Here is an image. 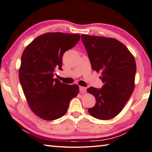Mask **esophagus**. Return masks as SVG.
Segmentation results:
<instances>
[{
  "label": "esophagus",
  "instance_id": "34e87169",
  "mask_svg": "<svg viewBox=\"0 0 152 152\" xmlns=\"http://www.w3.org/2000/svg\"><path fill=\"white\" fill-rule=\"evenodd\" d=\"M79 88H80V92L81 93H84L86 92V88H85V87L80 86Z\"/></svg>",
  "mask_w": 152,
  "mask_h": 152
}]
</instances>
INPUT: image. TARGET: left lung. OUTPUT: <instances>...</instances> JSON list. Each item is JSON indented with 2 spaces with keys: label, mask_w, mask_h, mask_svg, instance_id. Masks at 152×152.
Listing matches in <instances>:
<instances>
[{
  "label": "left lung",
  "mask_w": 152,
  "mask_h": 152,
  "mask_svg": "<svg viewBox=\"0 0 152 152\" xmlns=\"http://www.w3.org/2000/svg\"><path fill=\"white\" fill-rule=\"evenodd\" d=\"M93 70L101 72L104 84L100 89L90 87L96 104L88 109L93 117L106 120L124 108L135 86L136 64L133 55L122 42L113 38L82 34Z\"/></svg>",
  "instance_id": "8db88e82"
}]
</instances>
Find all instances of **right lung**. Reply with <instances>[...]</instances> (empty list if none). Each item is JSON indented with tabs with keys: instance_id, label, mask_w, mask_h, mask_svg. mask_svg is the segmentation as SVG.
Instances as JSON below:
<instances>
[{
	"instance_id": "add662e5",
	"label": "right lung",
	"mask_w": 152,
	"mask_h": 152,
	"mask_svg": "<svg viewBox=\"0 0 152 152\" xmlns=\"http://www.w3.org/2000/svg\"><path fill=\"white\" fill-rule=\"evenodd\" d=\"M80 35L48 32L26 46L22 55L19 80L30 109L38 117L50 121L62 117L72 99L79 93L78 85L54 78L62 70V56L78 42Z\"/></svg>"
}]
</instances>
